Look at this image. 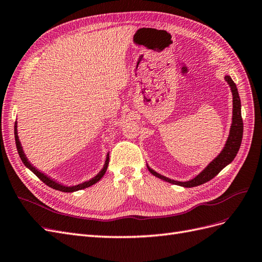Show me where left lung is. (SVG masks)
I'll use <instances>...</instances> for the list:
<instances>
[{"instance_id": "obj_1", "label": "left lung", "mask_w": 262, "mask_h": 262, "mask_svg": "<svg viewBox=\"0 0 262 262\" xmlns=\"http://www.w3.org/2000/svg\"><path fill=\"white\" fill-rule=\"evenodd\" d=\"M224 79L229 83L231 90H232V95H233V117H232V125H231V129H230V135L229 138H227L225 146L222 149L220 152L214 160H212V162H210L207 167L204 171L200 172L196 177H193L192 180L187 181V182H179V181H174L168 179V177H165L161 174L157 173L154 171L152 168H150L149 165L148 170L150 173L155 175L156 177H159L165 182H168L174 185H179V186L183 187H195L199 186L201 184H205L209 182L210 180H212L214 176H216L219 173H220L223 168L229 165L234 158L237 155L241 143H242V138H243V119H242V111H241V99L237 91V87H236L235 82L232 80L230 76H225Z\"/></svg>"}]
</instances>
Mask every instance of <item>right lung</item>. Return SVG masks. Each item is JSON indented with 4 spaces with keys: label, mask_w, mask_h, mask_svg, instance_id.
I'll use <instances>...</instances> for the list:
<instances>
[{
    "label": "right lung",
    "mask_w": 262,
    "mask_h": 262,
    "mask_svg": "<svg viewBox=\"0 0 262 262\" xmlns=\"http://www.w3.org/2000/svg\"><path fill=\"white\" fill-rule=\"evenodd\" d=\"M14 133H15V142H16V148H17V151H18V155L21 159L23 163L25 164V166H27L29 170L35 174L38 179H40L42 182H43L46 185H48L49 187H51L53 189H56V190H60V191H64V192H73V191H77V190H80V189H85L87 187H90L92 186V185L96 184L97 182H99L101 179H102V176L105 174V171L107 168V165H108V155H106V159H105V163L102 167V170H101L95 177H92L91 180L87 181V182H83L81 184H78V185H75V186H65V185L63 184H60L57 183L56 181L50 179V177H48L47 175H45L42 172L38 171V168H36L35 166H33L29 161L27 157L25 156L24 154V150H23V147L20 145V141L18 139V135H17V123H15V129H14Z\"/></svg>",
    "instance_id": "right-lung-1"
}]
</instances>
